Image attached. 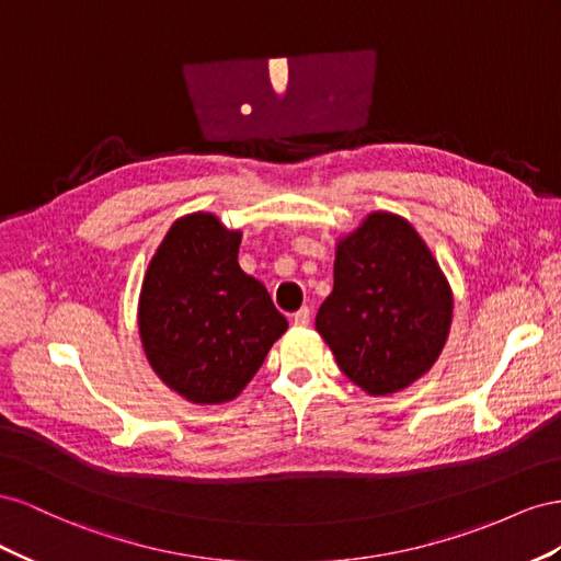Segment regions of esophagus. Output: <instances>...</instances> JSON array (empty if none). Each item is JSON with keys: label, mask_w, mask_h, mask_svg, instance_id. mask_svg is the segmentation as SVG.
<instances>
[{"label": "esophagus", "mask_w": 561, "mask_h": 561, "mask_svg": "<svg viewBox=\"0 0 561 561\" xmlns=\"http://www.w3.org/2000/svg\"><path fill=\"white\" fill-rule=\"evenodd\" d=\"M294 324L296 327H308L310 324V308H300L298 312H294Z\"/></svg>", "instance_id": "1"}]
</instances>
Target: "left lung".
Here are the masks:
<instances>
[{
  "label": "left lung",
  "mask_w": 561,
  "mask_h": 561,
  "mask_svg": "<svg viewBox=\"0 0 561 561\" xmlns=\"http://www.w3.org/2000/svg\"><path fill=\"white\" fill-rule=\"evenodd\" d=\"M451 312L449 282L419 232L404 218L376 211L339 242L333 291L314 327L341 371L378 397L432 369Z\"/></svg>",
  "instance_id": "obj_1"
}]
</instances>
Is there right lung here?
Here are the masks:
<instances>
[{"instance_id":"right-lung-1","label":"right lung","mask_w":561,"mask_h":561,"mask_svg":"<svg viewBox=\"0 0 561 561\" xmlns=\"http://www.w3.org/2000/svg\"><path fill=\"white\" fill-rule=\"evenodd\" d=\"M242 232L214 214L179 218L148 265L138 331L154 374L195 404L230 402L289 327L239 267Z\"/></svg>"}]
</instances>
